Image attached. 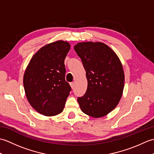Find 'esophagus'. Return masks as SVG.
<instances>
[{"label":"esophagus","mask_w":154,"mask_h":154,"mask_svg":"<svg viewBox=\"0 0 154 154\" xmlns=\"http://www.w3.org/2000/svg\"><path fill=\"white\" fill-rule=\"evenodd\" d=\"M70 85H71V88L72 89H73V88L75 87V83H70Z\"/></svg>","instance_id":"1"}]
</instances>
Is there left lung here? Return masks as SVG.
<instances>
[{
	"label": "left lung",
	"instance_id": "1",
	"mask_svg": "<svg viewBox=\"0 0 154 154\" xmlns=\"http://www.w3.org/2000/svg\"><path fill=\"white\" fill-rule=\"evenodd\" d=\"M86 71L87 89L78 97L81 109L99 118L114 109L122 97L124 74L121 62L111 49L101 42H81L74 46Z\"/></svg>",
	"mask_w": 154,
	"mask_h": 154
}]
</instances>
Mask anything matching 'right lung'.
Listing matches in <instances>:
<instances>
[{
    "instance_id": "right-lung-1",
    "label": "right lung",
    "mask_w": 154,
    "mask_h": 154,
    "mask_svg": "<svg viewBox=\"0 0 154 154\" xmlns=\"http://www.w3.org/2000/svg\"><path fill=\"white\" fill-rule=\"evenodd\" d=\"M70 46L61 40L45 45L32 57L26 69L23 83L27 99L45 116L61 113L71 91L65 79L64 63Z\"/></svg>"
}]
</instances>
